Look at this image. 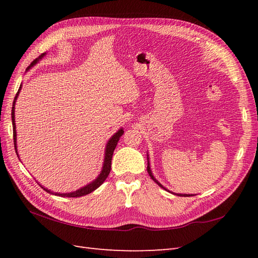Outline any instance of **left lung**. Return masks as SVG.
I'll return each mask as SVG.
<instances>
[{"instance_id": "obj_1", "label": "left lung", "mask_w": 258, "mask_h": 258, "mask_svg": "<svg viewBox=\"0 0 258 258\" xmlns=\"http://www.w3.org/2000/svg\"><path fill=\"white\" fill-rule=\"evenodd\" d=\"M147 170H148V173H149V176L151 177V179L152 180H154L155 182H157V183H158V185L161 187V188H164V189H166L164 186H162L161 185V183L160 182H158V181H157L156 179H155V178H154V176H152V173H151V170H150V167H149V162H148V166H147ZM166 190H167V189H166ZM178 196H185V197H187V196H190V195H181V194H179V195H178Z\"/></svg>"}]
</instances>
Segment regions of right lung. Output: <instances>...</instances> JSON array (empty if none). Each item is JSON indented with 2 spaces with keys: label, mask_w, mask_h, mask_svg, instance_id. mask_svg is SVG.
<instances>
[{
  "label": "right lung",
  "mask_w": 258,
  "mask_h": 258,
  "mask_svg": "<svg viewBox=\"0 0 258 258\" xmlns=\"http://www.w3.org/2000/svg\"><path fill=\"white\" fill-rule=\"evenodd\" d=\"M44 55V53L42 54L41 56H39V59H41L42 56ZM39 59H35L32 63H31L30 64V67L29 68H31L32 66H34L36 62L39 61ZM28 68V69H29ZM20 90H21V87H20V89H19V91H18V93H17V96H15V98H14V101H13V107H12V124H13V139H14V148H15V152H17V130H15V119H14V104H15V100H17V98H18V94H19V92H20ZM123 135V130L122 129H120L117 134H114L113 136H112V138H110V140H109V143H108V145H107V148H106V156H104V162H103V168H102V171H101V173H100L99 175V177L97 178L96 180L94 181H92L91 183H89L88 186H86V187H83V188H81V189H79V190H76V191H73V192H68V194H54V195H57V196H61V197H81V196H86V195H88V194H90V192H92L93 190H96V189L98 188V187H100L103 183V181L107 179V177H108V175H109V172H110V170H111V159H112V155H113V151H114V149H115V147H117V145H118V141H119V139H120V137H121ZM18 154V152H17ZM43 188V187H42ZM44 190L46 191V192H50V194H53V192H51L50 190H48V189H45V188H43Z\"/></svg>",
  "instance_id": "add662e5"
}]
</instances>
